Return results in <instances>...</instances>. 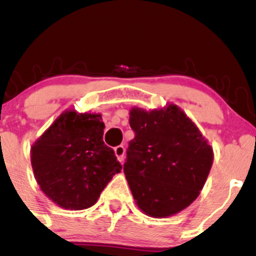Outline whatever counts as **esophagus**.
Masks as SVG:
<instances>
[{
	"mask_svg": "<svg viewBox=\"0 0 256 256\" xmlns=\"http://www.w3.org/2000/svg\"><path fill=\"white\" fill-rule=\"evenodd\" d=\"M114 152H116V158H118V160L120 162H122L124 161V158H125V146H118L114 148Z\"/></svg>",
	"mask_w": 256,
	"mask_h": 256,
	"instance_id": "esophagus-1",
	"label": "esophagus"
}]
</instances>
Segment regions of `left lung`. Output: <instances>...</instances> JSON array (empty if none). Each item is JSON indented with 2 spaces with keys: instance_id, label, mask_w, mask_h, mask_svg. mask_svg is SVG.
<instances>
[{
  "instance_id": "8db88e82",
  "label": "left lung",
  "mask_w": 256,
  "mask_h": 256,
  "mask_svg": "<svg viewBox=\"0 0 256 256\" xmlns=\"http://www.w3.org/2000/svg\"><path fill=\"white\" fill-rule=\"evenodd\" d=\"M124 173L140 210L166 218L192 204L213 164V149L176 104L146 112L134 107Z\"/></svg>"
}]
</instances>
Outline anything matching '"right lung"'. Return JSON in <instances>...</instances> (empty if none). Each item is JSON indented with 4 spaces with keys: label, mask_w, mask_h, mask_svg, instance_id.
<instances>
[{
    "label": "right lung",
    "mask_w": 256,
    "mask_h": 256,
    "mask_svg": "<svg viewBox=\"0 0 256 256\" xmlns=\"http://www.w3.org/2000/svg\"><path fill=\"white\" fill-rule=\"evenodd\" d=\"M101 114L66 110L31 146L40 190L61 208L94 206L122 165L104 142Z\"/></svg>",
    "instance_id": "obj_1"
}]
</instances>
